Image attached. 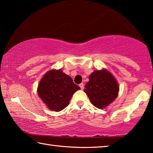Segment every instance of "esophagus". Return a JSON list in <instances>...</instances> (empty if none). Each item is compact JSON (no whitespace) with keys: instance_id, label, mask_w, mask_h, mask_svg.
Segmentation results:
<instances>
[{"instance_id":"esophagus-1","label":"esophagus","mask_w":153,"mask_h":153,"mask_svg":"<svg viewBox=\"0 0 153 153\" xmlns=\"http://www.w3.org/2000/svg\"><path fill=\"white\" fill-rule=\"evenodd\" d=\"M79 86L80 87V88H81L82 90H83V89H84V84H83V83H82V84H80L79 85Z\"/></svg>"}]
</instances>
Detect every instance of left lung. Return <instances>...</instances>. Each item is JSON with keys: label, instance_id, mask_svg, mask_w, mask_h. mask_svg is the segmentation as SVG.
I'll return each mask as SVG.
<instances>
[{"label": "left lung", "instance_id": "8db88e82", "mask_svg": "<svg viewBox=\"0 0 153 153\" xmlns=\"http://www.w3.org/2000/svg\"><path fill=\"white\" fill-rule=\"evenodd\" d=\"M119 90L117 80L110 71L102 69L95 70L90 75L84 92L94 107L102 109L115 100Z\"/></svg>", "mask_w": 153, "mask_h": 153}]
</instances>
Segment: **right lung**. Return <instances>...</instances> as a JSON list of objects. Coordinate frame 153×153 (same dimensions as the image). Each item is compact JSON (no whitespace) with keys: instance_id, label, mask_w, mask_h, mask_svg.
<instances>
[{"instance_id":"1","label":"right lung","mask_w":153,"mask_h":153,"mask_svg":"<svg viewBox=\"0 0 153 153\" xmlns=\"http://www.w3.org/2000/svg\"><path fill=\"white\" fill-rule=\"evenodd\" d=\"M80 88L62 69H51L44 75L38 86V95L49 109L59 112L69 104Z\"/></svg>"}]
</instances>
